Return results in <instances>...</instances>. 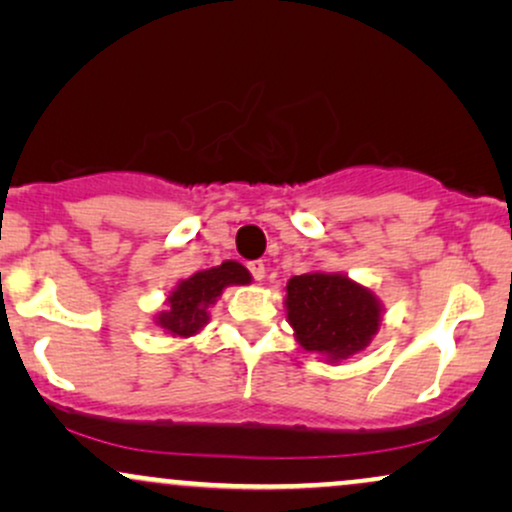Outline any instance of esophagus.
Instances as JSON below:
<instances>
[{
	"label": "esophagus",
	"mask_w": 512,
	"mask_h": 512,
	"mask_svg": "<svg viewBox=\"0 0 512 512\" xmlns=\"http://www.w3.org/2000/svg\"><path fill=\"white\" fill-rule=\"evenodd\" d=\"M248 272L252 274V279H255V281L264 279V262H262V260H252V262H248Z\"/></svg>",
	"instance_id": "34e87169"
}]
</instances>
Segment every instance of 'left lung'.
<instances>
[{"label":"left lung","instance_id":"1","mask_svg":"<svg viewBox=\"0 0 512 512\" xmlns=\"http://www.w3.org/2000/svg\"><path fill=\"white\" fill-rule=\"evenodd\" d=\"M286 310L303 349L332 361L366 349L380 325L373 293L339 274L293 276L286 284Z\"/></svg>","mask_w":512,"mask_h":512}]
</instances>
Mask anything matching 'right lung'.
<instances>
[{
    "label": "right lung",
    "instance_id": "add662e5",
    "mask_svg": "<svg viewBox=\"0 0 512 512\" xmlns=\"http://www.w3.org/2000/svg\"><path fill=\"white\" fill-rule=\"evenodd\" d=\"M250 274L243 264L223 262L221 267L197 272L170 293L168 310L158 315V325L173 337H192L207 325L209 305L231 284H248Z\"/></svg>",
    "mask_w": 512,
    "mask_h": 512
}]
</instances>
